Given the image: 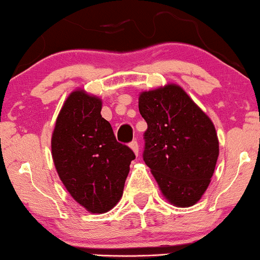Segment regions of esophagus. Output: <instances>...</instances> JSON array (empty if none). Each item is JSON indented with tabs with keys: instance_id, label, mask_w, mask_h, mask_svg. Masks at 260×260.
<instances>
[{
	"instance_id": "1",
	"label": "esophagus",
	"mask_w": 260,
	"mask_h": 260,
	"mask_svg": "<svg viewBox=\"0 0 260 260\" xmlns=\"http://www.w3.org/2000/svg\"><path fill=\"white\" fill-rule=\"evenodd\" d=\"M130 147H131V150L135 152V155H139V144H138V141H136V140L131 141L130 142Z\"/></svg>"
}]
</instances>
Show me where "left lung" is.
Instances as JSON below:
<instances>
[{"label": "left lung", "instance_id": "obj_1", "mask_svg": "<svg viewBox=\"0 0 260 260\" xmlns=\"http://www.w3.org/2000/svg\"><path fill=\"white\" fill-rule=\"evenodd\" d=\"M139 110L147 122L142 157L161 192L177 207L193 206L207 189L219 155L213 122L176 84L142 91Z\"/></svg>", "mask_w": 260, "mask_h": 260}]
</instances>
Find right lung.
I'll return each mask as SVG.
<instances>
[{
	"instance_id": "1",
	"label": "right lung",
	"mask_w": 260,
	"mask_h": 260,
	"mask_svg": "<svg viewBox=\"0 0 260 260\" xmlns=\"http://www.w3.org/2000/svg\"><path fill=\"white\" fill-rule=\"evenodd\" d=\"M102 100L84 90L67 98L52 135V156L71 196L91 213L110 211L122 196L135 153L116 141L102 118Z\"/></svg>"
}]
</instances>
